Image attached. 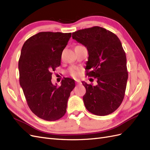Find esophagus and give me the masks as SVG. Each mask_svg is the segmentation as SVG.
Masks as SVG:
<instances>
[{"mask_svg":"<svg viewBox=\"0 0 150 150\" xmlns=\"http://www.w3.org/2000/svg\"><path fill=\"white\" fill-rule=\"evenodd\" d=\"M76 84H80L81 81L79 80H76Z\"/></svg>","mask_w":150,"mask_h":150,"instance_id":"1","label":"esophagus"}]
</instances>
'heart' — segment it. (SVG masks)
Listing matches in <instances>:
<instances>
[{"instance_id": "b5f03b06", "label": "heart", "mask_w": 150, "mask_h": 150, "mask_svg": "<svg viewBox=\"0 0 150 150\" xmlns=\"http://www.w3.org/2000/svg\"><path fill=\"white\" fill-rule=\"evenodd\" d=\"M70 73L71 74L72 76H74V77H76L77 75H78V69H76V68H71V70H70Z\"/></svg>"}]
</instances>
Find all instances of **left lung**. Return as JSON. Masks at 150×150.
I'll return each mask as SVG.
<instances>
[{
  "label": "left lung",
  "instance_id": "8db88e82",
  "mask_svg": "<svg viewBox=\"0 0 150 150\" xmlns=\"http://www.w3.org/2000/svg\"><path fill=\"white\" fill-rule=\"evenodd\" d=\"M72 37L87 48L86 74L97 79L94 86L82 82L86 90L84 106L95 115H110L123 100L128 78L126 54L120 40L99 26L76 31Z\"/></svg>",
  "mask_w": 150,
  "mask_h": 150
}]
</instances>
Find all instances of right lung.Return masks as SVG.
<instances>
[{
  "label": "right lung",
  "mask_w": 150,
  "mask_h": 150,
  "mask_svg": "<svg viewBox=\"0 0 150 150\" xmlns=\"http://www.w3.org/2000/svg\"><path fill=\"white\" fill-rule=\"evenodd\" d=\"M71 33L41 32L24 42L19 61V82L28 106L34 115L56 121L65 115L74 80L64 78L57 87L52 73L61 65L62 52Z\"/></svg>",
  "instance_id": "1"
}]
</instances>
